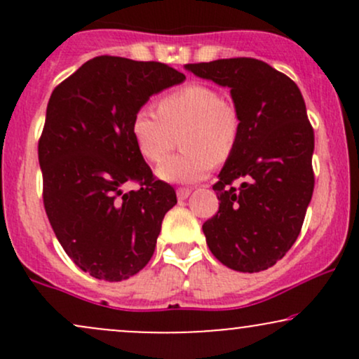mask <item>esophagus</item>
Returning a JSON list of instances; mask_svg holds the SVG:
<instances>
[{
  "mask_svg": "<svg viewBox=\"0 0 359 359\" xmlns=\"http://www.w3.org/2000/svg\"><path fill=\"white\" fill-rule=\"evenodd\" d=\"M191 189H177V199L185 201L189 196H191Z\"/></svg>",
  "mask_w": 359,
  "mask_h": 359,
  "instance_id": "obj_1",
  "label": "esophagus"
}]
</instances>
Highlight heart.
<instances>
[{"mask_svg":"<svg viewBox=\"0 0 359 359\" xmlns=\"http://www.w3.org/2000/svg\"><path fill=\"white\" fill-rule=\"evenodd\" d=\"M182 133V154L169 157L156 168L165 182L194 184L208 177L214 162L233 154L240 135V118L217 89L189 84L158 102V113L142 108L133 116L131 135L140 154L160 162Z\"/></svg>","mask_w":359,"mask_h":359,"instance_id":"1","label":"heart"}]
</instances>
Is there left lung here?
Masks as SVG:
<instances>
[{"mask_svg": "<svg viewBox=\"0 0 359 359\" xmlns=\"http://www.w3.org/2000/svg\"><path fill=\"white\" fill-rule=\"evenodd\" d=\"M185 71L229 88L240 135L212 185L219 211L203 224L209 250L228 269L273 266L297 240L314 192V131L290 77L248 57L187 64ZM240 178L242 185L232 182Z\"/></svg>", "mask_w": 359, "mask_h": 359, "instance_id": "obj_1", "label": "left lung"}]
</instances>
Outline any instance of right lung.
I'll list each match as a JSON object with an SVG mask.
<instances>
[{
    "label": "right lung",
    "instance_id": "add662e5",
    "mask_svg": "<svg viewBox=\"0 0 359 359\" xmlns=\"http://www.w3.org/2000/svg\"><path fill=\"white\" fill-rule=\"evenodd\" d=\"M184 81L160 62L101 55L53 89L39 142L43 205L62 248L90 277L121 282L154 255L177 196L154 179L131 123L154 94ZM131 180L142 187L125 193Z\"/></svg>",
    "mask_w": 359,
    "mask_h": 359
}]
</instances>
